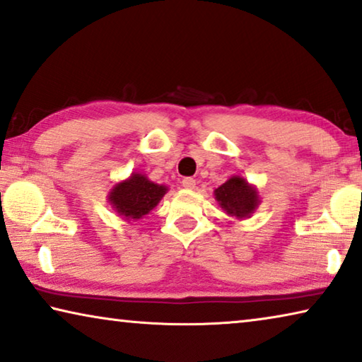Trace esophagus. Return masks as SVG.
I'll use <instances>...</instances> for the list:
<instances>
[{
    "mask_svg": "<svg viewBox=\"0 0 362 362\" xmlns=\"http://www.w3.org/2000/svg\"><path fill=\"white\" fill-rule=\"evenodd\" d=\"M182 185L187 188V190H193L194 187H197V180L193 179V177H185V179L182 180Z\"/></svg>",
    "mask_w": 362,
    "mask_h": 362,
    "instance_id": "obj_1",
    "label": "esophagus"
}]
</instances>
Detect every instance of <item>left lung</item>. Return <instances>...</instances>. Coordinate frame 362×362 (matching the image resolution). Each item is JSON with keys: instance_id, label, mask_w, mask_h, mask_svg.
<instances>
[{"instance_id": "8db88e82", "label": "left lung", "mask_w": 362, "mask_h": 362, "mask_svg": "<svg viewBox=\"0 0 362 362\" xmlns=\"http://www.w3.org/2000/svg\"><path fill=\"white\" fill-rule=\"evenodd\" d=\"M214 194L219 204L227 211V214L240 217V219L250 217L259 203L257 202V192L238 175H233L226 183H222Z\"/></svg>"}]
</instances>
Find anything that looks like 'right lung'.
Masks as SVG:
<instances>
[{
    "label": "right lung",
    "instance_id": "right-lung-1",
    "mask_svg": "<svg viewBox=\"0 0 362 362\" xmlns=\"http://www.w3.org/2000/svg\"><path fill=\"white\" fill-rule=\"evenodd\" d=\"M168 188L148 180L145 175L132 174L129 180L117 183L109 194V202L120 216L127 219H141L148 214L159 199L164 197Z\"/></svg>",
    "mask_w": 362,
    "mask_h": 362
}]
</instances>
